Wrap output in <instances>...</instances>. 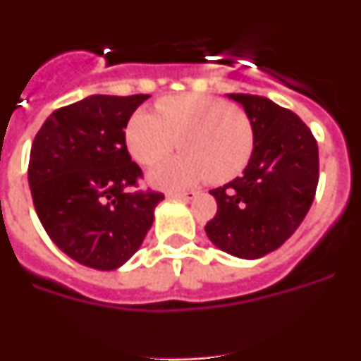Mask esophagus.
I'll return each instance as SVG.
<instances>
[{
    "label": "esophagus",
    "instance_id": "1",
    "mask_svg": "<svg viewBox=\"0 0 361 361\" xmlns=\"http://www.w3.org/2000/svg\"><path fill=\"white\" fill-rule=\"evenodd\" d=\"M168 197H171V199H183V200H193L197 197L195 191H186V193H183V191H171V193H168Z\"/></svg>",
    "mask_w": 361,
    "mask_h": 361
}]
</instances>
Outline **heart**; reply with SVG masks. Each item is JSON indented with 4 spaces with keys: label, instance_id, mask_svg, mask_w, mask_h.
Returning a JSON list of instances; mask_svg holds the SVG:
<instances>
[{
    "label": "heart",
    "instance_id": "obj_1",
    "mask_svg": "<svg viewBox=\"0 0 361 361\" xmlns=\"http://www.w3.org/2000/svg\"><path fill=\"white\" fill-rule=\"evenodd\" d=\"M124 142L139 164L152 166L171 149L183 155L161 162L148 175L153 186L178 190L212 178L226 183L250 162L255 132L250 117L226 101L200 94L161 99L155 114L137 110L124 126Z\"/></svg>",
    "mask_w": 361,
    "mask_h": 361
}]
</instances>
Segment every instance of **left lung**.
<instances>
[{
	"instance_id": "8db88e82",
	"label": "left lung",
	"mask_w": 361,
	"mask_h": 361,
	"mask_svg": "<svg viewBox=\"0 0 361 361\" xmlns=\"http://www.w3.org/2000/svg\"><path fill=\"white\" fill-rule=\"evenodd\" d=\"M228 97L250 117L255 148L242 177L209 191L216 215L204 229L224 253L257 260L279 250L307 215L318 186V145L304 121L271 99Z\"/></svg>"
}]
</instances>
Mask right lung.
<instances>
[{
    "label": "right lung",
    "instance_id": "add662e5",
    "mask_svg": "<svg viewBox=\"0 0 361 361\" xmlns=\"http://www.w3.org/2000/svg\"><path fill=\"white\" fill-rule=\"evenodd\" d=\"M149 95H88L59 108L32 142L28 184L44 231L72 260L114 271L141 247L157 204L155 191H135L124 126Z\"/></svg>",
    "mask_w": 361,
    "mask_h": 361
}]
</instances>
